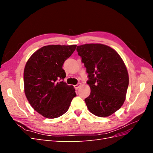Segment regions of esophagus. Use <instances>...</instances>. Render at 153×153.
Wrapping results in <instances>:
<instances>
[{"label": "esophagus", "instance_id": "34e87169", "mask_svg": "<svg viewBox=\"0 0 153 153\" xmlns=\"http://www.w3.org/2000/svg\"><path fill=\"white\" fill-rule=\"evenodd\" d=\"M81 85H82V84H80V83H78V84H77L76 85H75L74 86V87H75V88L76 89H78V88H79V87H80Z\"/></svg>", "mask_w": 153, "mask_h": 153}]
</instances>
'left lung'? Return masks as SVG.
Wrapping results in <instances>:
<instances>
[{
  "label": "left lung",
  "instance_id": "1",
  "mask_svg": "<svg viewBox=\"0 0 153 153\" xmlns=\"http://www.w3.org/2000/svg\"><path fill=\"white\" fill-rule=\"evenodd\" d=\"M88 73L91 94L85 99L88 109L98 117L110 116L123 105L129 84L126 65L112 48L100 43L78 46Z\"/></svg>",
  "mask_w": 153,
  "mask_h": 153
}]
</instances>
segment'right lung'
<instances>
[{"mask_svg": "<svg viewBox=\"0 0 153 153\" xmlns=\"http://www.w3.org/2000/svg\"><path fill=\"white\" fill-rule=\"evenodd\" d=\"M76 45L44 46L32 54L24 71V92L31 106L42 116L54 119L69 109L75 89L63 81L62 65Z\"/></svg>", "mask_w": 153, "mask_h": 153, "instance_id": "obj_1", "label": "right lung"}]
</instances>
